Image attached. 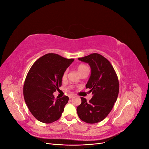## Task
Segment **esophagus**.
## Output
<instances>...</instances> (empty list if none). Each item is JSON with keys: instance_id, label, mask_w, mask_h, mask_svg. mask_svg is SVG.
Segmentation results:
<instances>
[{"instance_id": "obj_1", "label": "esophagus", "mask_w": 149, "mask_h": 149, "mask_svg": "<svg viewBox=\"0 0 149 149\" xmlns=\"http://www.w3.org/2000/svg\"><path fill=\"white\" fill-rule=\"evenodd\" d=\"M74 96V95L73 94H70L69 95H68V97H69V98H70V99L73 98Z\"/></svg>"}]
</instances>
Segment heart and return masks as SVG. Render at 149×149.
I'll return each mask as SVG.
<instances>
[{
	"label": "heart",
	"instance_id": "obj_1",
	"mask_svg": "<svg viewBox=\"0 0 149 149\" xmlns=\"http://www.w3.org/2000/svg\"><path fill=\"white\" fill-rule=\"evenodd\" d=\"M77 69H78V72L79 73V74H81L83 72H84V71L89 70V68H88V66L87 65H86L84 64H80V65H79L78 66ZM67 73H68V71L66 70L64 72L63 74V76H62V79L63 80L66 79V76H67Z\"/></svg>",
	"mask_w": 149,
	"mask_h": 149
}]
</instances>
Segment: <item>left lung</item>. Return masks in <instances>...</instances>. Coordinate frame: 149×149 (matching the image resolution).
Instances as JSON below:
<instances>
[{"label": "left lung", "instance_id": "obj_1", "mask_svg": "<svg viewBox=\"0 0 149 149\" xmlns=\"http://www.w3.org/2000/svg\"><path fill=\"white\" fill-rule=\"evenodd\" d=\"M81 61L88 63L91 76L86 85L93 97L87 102L81 97V103L77 107L81 120L89 124L100 123L109 114L118 99L119 84L118 76L110 62L98 53L79 58Z\"/></svg>", "mask_w": 149, "mask_h": 149}]
</instances>
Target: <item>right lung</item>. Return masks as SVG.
Listing matches in <instances>:
<instances>
[{"label": "right lung", "instance_id": "1", "mask_svg": "<svg viewBox=\"0 0 149 149\" xmlns=\"http://www.w3.org/2000/svg\"><path fill=\"white\" fill-rule=\"evenodd\" d=\"M74 61L55 53L40 57L31 67L24 85V96L35 118L49 124L60 118L69 97L55 98L53 93L61 86L62 76Z\"/></svg>", "mask_w": 149, "mask_h": 149}]
</instances>
